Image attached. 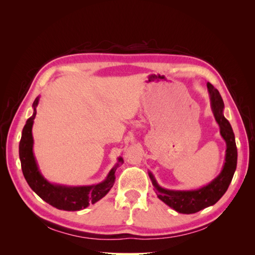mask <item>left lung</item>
<instances>
[{
    "label": "left lung",
    "instance_id": "8db88e82",
    "mask_svg": "<svg viewBox=\"0 0 255 255\" xmlns=\"http://www.w3.org/2000/svg\"><path fill=\"white\" fill-rule=\"evenodd\" d=\"M208 94L211 98L212 111L220 128V134L227 143L226 161L220 174L199 189L195 190H170L160 187L151 172L149 176L157 194L158 199L168 206L181 214H194L203 210L205 207L214 205L226 194L229 185L233 179L237 165V148L235 143V136L230 122L223 116L222 98L219 91L214 88L211 83H207Z\"/></svg>",
    "mask_w": 255,
    "mask_h": 255
}]
</instances>
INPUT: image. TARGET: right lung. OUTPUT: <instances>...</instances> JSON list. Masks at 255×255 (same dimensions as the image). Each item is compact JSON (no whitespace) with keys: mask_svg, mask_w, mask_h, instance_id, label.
<instances>
[{"mask_svg":"<svg viewBox=\"0 0 255 255\" xmlns=\"http://www.w3.org/2000/svg\"><path fill=\"white\" fill-rule=\"evenodd\" d=\"M39 102V98H36L33 103L34 113L27 119L24 128L22 129V136L19 144V156L21 160V168L29 187L39 196L43 201L50 205L69 212L81 211L89 204H94L102 199L111 190L115 183V172L123 158L119 157L118 163L114 166L106 179L96 185L89 186H64V185L52 184L48 182L40 173L33 153V135L32 128L36 116V107Z\"/></svg>","mask_w":255,"mask_h":255,"instance_id":"obj_1","label":"right lung"}]
</instances>
